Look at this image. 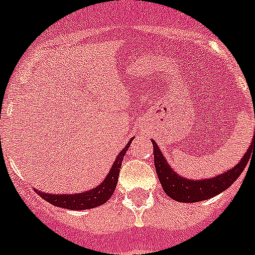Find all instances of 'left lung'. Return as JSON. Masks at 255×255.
Segmentation results:
<instances>
[{
	"label": "left lung",
	"instance_id": "8db88e82",
	"mask_svg": "<svg viewBox=\"0 0 255 255\" xmlns=\"http://www.w3.org/2000/svg\"><path fill=\"white\" fill-rule=\"evenodd\" d=\"M152 144H153L154 167H156L158 180L166 194L178 203H199V201L216 196L234 184L235 180L244 171L248 161L251 160V152L255 151V130L251 146L247 149L242 160L234 167L219 173L214 177L201 178V180H191V178L178 175L168 165L162 151L153 139H152Z\"/></svg>",
	"mask_w": 255,
	"mask_h": 255
}]
</instances>
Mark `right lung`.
<instances>
[{
    "instance_id": "add662e5",
    "label": "right lung",
    "mask_w": 255,
    "mask_h": 255,
    "mask_svg": "<svg viewBox=\"0 0 255 255\" xmlns=\"http://www.w3.org/2000/svg\"><path fill=\"white\" fill-rule=\"evenodd\" d=\"M133 138H130L127 146L118 153V156L116 157V161H114L111 170H109L108 175L106 176L103 182H101L98 186L93 187L88 191L78 192V194H47V192H42L36 189H35V191L42 199L46 200L47 203L58 206V208L69 209V210H87V209H93L103 205L111 199L114 190H116L123 157H125L126 152L128 151V147L132 143Z\"/></svg>"
}]
</instances>
